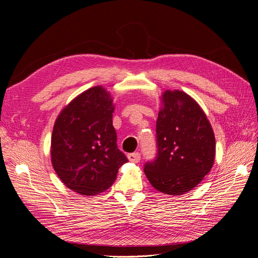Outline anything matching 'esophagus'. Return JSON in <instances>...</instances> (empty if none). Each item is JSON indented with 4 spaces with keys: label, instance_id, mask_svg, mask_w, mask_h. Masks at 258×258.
Masks as SVG:
<instances>
[{
    "label": "esophagus",
    "instance_id": "esophagus-1",
    "mask_svg": "<svg viewBox=\"0 0 258 258\" xmlns=\"http://www.w3.org/2000/svg\"><path fill=\"white\" fill-rule=\"evenodd\" d=\"M128 160L131 162H134V163H138V162L140 161V158H141V155L140 153L138 152H135V153H132V154H128Z\"/></svg>",
    "mask_w": 258,
    "mask_h": 258
}]
</instances>
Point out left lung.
<instances>
[{"mask_svg":"<svg viewBox=\"0 0 258 258\" xmlns=\"http://www.w3.org/2000/svg\"><path fill=\"white\" fill-rule=\"evenodd\" d=\"M156 124L157 153L144 164L150 183L160 192L181 196L210 171L215 138L200 105L181 91H166Z\"/></svg>","mask_w":258,"mask_h":258,"instance_id":"obj_1","label":"left lung"}]
</instances>
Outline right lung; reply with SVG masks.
Listing matches in <instances>:
<instances>
[{"instance_id": "1", "label": "right lung", "mask_w": 258, "mask_h": 258, "mask_svg": "<svg viewBox=\"0 0 258 258\" xmlns=\"http://www.w3.org/2000/svg\"><path fill=\"white\" fill-rule=\"evenodd\" d=\"M112 98L102 87L80 94L54 124L51 160L63 184L75 192L94 196L116 180L128 161L117 145Z\"/></svg>"}]
</instances>
